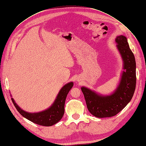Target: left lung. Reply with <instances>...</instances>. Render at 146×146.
<instances>
[{
    "label": "left lung",
    "mask_w": 146,
    "mask_h": 146,
    "mask_svg": "<svg viewBox=\"0 0 146 146\" xmlns=\"http://www.w3.org/2000/svg\"><path fill=\"white\" fill-rule=\"evenodd\" d=\"M116 47L123 60L121 81L112 94L103 96L89 88L83 86V92L87 108L92 115L99 117H110L116 115L129 104L136 88V61L125 36H117Z\"/></svg>",
    "instance_id": "left-lung-1"
}]
</instances>
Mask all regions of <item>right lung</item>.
<instances>
[{"instance_id":"right-lung-1","label":"right lung","mask_w":146,"mask_h":146,"mask_svg":"<svg viewBox=\"0 0 146 146\" xmlns=\"http://www.w3.org/2000/svg\"><path fill=\"white\" fill-rule=\"evenodd\" d=\"M72 82L66 84L60 90L54 102L46 110L38 113H28L22 110L16 104L13 98L11 100L16 110L22 116L38 125L42 126H52L59 122L64 113V104L68 92L72 88Z\"/></svg>"}]
</instances>
